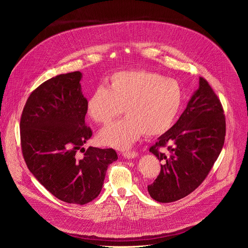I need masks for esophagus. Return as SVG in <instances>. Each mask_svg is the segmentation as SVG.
Instances as JSON below:
<instances>
[{
	"mask_svg": "<svg viewBox=\"0 0 248 248\" xmlns=\"http://www.w3.org/2000/svg\"><path fill=\"white\" fill-rule=\"evenodd\" d=\"M123 156L125 159H133V158H135L137 156V153L134 152V151H129V152H124L123 154Z\"/></svg>",
	"mask_w": 248,
	"mask_h": 248,
	"instance_id": "obj_1",
	"label": "esophagus"
}]
</instances>
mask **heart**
I'll return each instance as SVG.
<instances>
[{"label": "heart", "instance_id": "1", "mask_svg": "<svg viewBox=\"0 0 248 248\" xmlns=\"http://www.w3.org/2000/svg\"><path fill=\"white\" fill-rule=\"evenodd\" d=\"M179 82L148 70H124L114 74L107 88L97 87L86 103V113L98 124H108L124 109L125 118L102 128L101 145L128 149L145 133L161 135L173 124L182 107Z\"/></svg>", "mask_w": 248, "mask_h": 248}]
</instances>
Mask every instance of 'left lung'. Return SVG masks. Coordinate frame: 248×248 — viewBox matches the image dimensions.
<instances>
[{
  "mask_svg": "<svg viewBox=\"0 0 248 248\" xmlns=\"http://www.w3.org/2000/svg\"><path fill=\"white\" fill-rule=\"evenodd\" d=\"M225 135L221 102L209 83L199 78V87L185 112L149 150L163 163L158 178L147 187L150 196L158 202L169 203L195 190L218 159ZM165 146L169 155L157 151Z\"/></svg>",
  "mask_w": 248,
  "mask_h": 248,
  "instance_id": "8db88e82",
  "label": "left lung"
}]
</instances>
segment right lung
<instances>
[{"mask_svg":"<svg viewBox=\"0 0 248 248\" xmlns=\"http://www.w3.org/2000/svg\"><path fill=\"white\" fill-rule=\"evenodd\" d=\"M81 78L80 72L59 75L30 94L20 119V140L36 180L58 199L84 205L100 194L108 166L118 155L112 148L83 147L92 130L85 125Z\"/></svg>","mask_w":248,"mask_h":248,"instance_id":"obj_1","label":"right lung"}]
</instances>
